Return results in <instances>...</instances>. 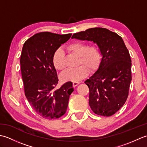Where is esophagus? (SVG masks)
<instances>
[{
  "label": "esophagus",
  "instance_id": "1",
  "mask_svg": "<svg viewBox=\"0 0 147 147\" xmlns=\"http://www.w3.org/2000/svg\"><path fill=\"white\" fill-rule=\"evenodd\" d=\"M80 83V82H73V86H76L77 85H78Z\"/></svg>",
  "mask_w": 147,
  "mask_h": 147
}]
</instances>
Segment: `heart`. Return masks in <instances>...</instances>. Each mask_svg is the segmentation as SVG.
I'll list each match as a JSON object with an SVG mask.
<instances>
[{
	"label": "heart",
	"mask_w": 147,
	"mask_h": 147,
	"mask_svg": "<svg viewBox=\"0 0 147 147\" xmlns=\"http://www.w3.org/2000/svg\"><path fill=\"white\" fill-rule=\"evenodd\" d=\"M67 49L78 56V64L81 65L75 68L68 69L62 74V79L65 82H80L88 74V72H93L98 68L100 62V53L95 45H88L85 42H75L67 47ZM65 53L59 48L53 55V64L57 70L62 71L65 69Z\"/></svg>",
	"instance_id": "heart-1"
}]
</instances>
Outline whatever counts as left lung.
Returning <instances> with one entry per match:
<instances>
[{
  "mask_svg": "<svg viewBox=\"0 0 147 147\" xmlns=\"http://www.w3.org/2000/svg\"><path fill=\"white\" fill-rule=\"evenodd\" d=\"M97 44L102 56L98 69L85 83L93 112L111 116L123 107L131 82V60L123 38L104 28H93L71 37Z\"/></svg>",
  "mask_w": 147,
  "mask_h": 147,
  "instance_id": "1",
  "label": "left lung"
}]
</instances>
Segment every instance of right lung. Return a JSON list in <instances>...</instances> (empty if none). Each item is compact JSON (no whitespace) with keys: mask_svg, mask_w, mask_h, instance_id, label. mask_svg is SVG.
<instances>
[{"mask_svg":"<svg viewBox=\"0 0 147 147\" xmlns=\"http://www.w3.org/2000/svg\"><path fill=\"white\" fill-rule=\"evenodd\" d=\"M71 35L36 33L24 42L22 49L20 65L25 96L36 113L47 119L59 118L65 113L74 91L71 82L54 90L59 79L52 60L55 51Z\"/></svg>","mask_w":147,"mask_h":147,"instance_id":"right-lung-1","label":"right lung"}]
</instances>
